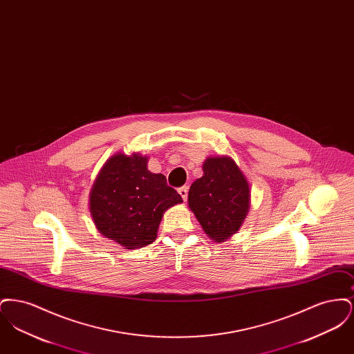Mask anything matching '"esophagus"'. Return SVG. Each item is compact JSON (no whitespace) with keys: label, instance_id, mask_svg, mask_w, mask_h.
I'll list each match as a JSON object with an SVG mask.
<instances>
[{"label":"esophagus","instance_id":"34e87169","mask_svg":"<svg viewBox=\"0 0 354 354\" xmlns=\"http://www.w3.org/2000/svg\"><path fill=\"white\" fill-rule=\"evenodd\" d=\"M179 194H180V196L183 198V201H187V196H188V185H183V187H180L179 189Z\"/></svg>","mask_w":354,"mask_h":354}]
</instances>
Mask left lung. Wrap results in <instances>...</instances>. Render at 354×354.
I'll return each mask as SVG.
<instances>
[{
  "mask_svg": "<svg viewBox=\"0 0 354 354\" xmlns=\"http://www.w3.org/2000/svg\"><path fill=\"white\" fill-rule=\"evenodd\" d=\"M203 175L188 192V205L204 232L215 241L235 234L250 208V185L235 162L227 156L208 158Z\"/></svg>",
  "mask_w": 354,
  "mask_h": 354,
  "instance_id": "obj_1",
  "label": "left lung"
}]
</instances>
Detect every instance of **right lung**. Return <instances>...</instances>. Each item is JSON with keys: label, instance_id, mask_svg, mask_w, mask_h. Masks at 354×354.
I'll return each mask as SVG.
<instances>
[{"label": "right lung", "instance_id": "right-lung-1", "mask_svg": "<svg viewBox=\"0 0 354 354\" xmlns=\"http://www.w3.org/2000/svg\"><path fill=\"white\" fill-rule=\"evenodd\" d=\"M182 196L147 158L117 153L103 166L90 194V212L102 235L127 250L151 244L163 212Z\"/></svg>", "mask_w": 354, "mask_h": 354}]
</instances>
